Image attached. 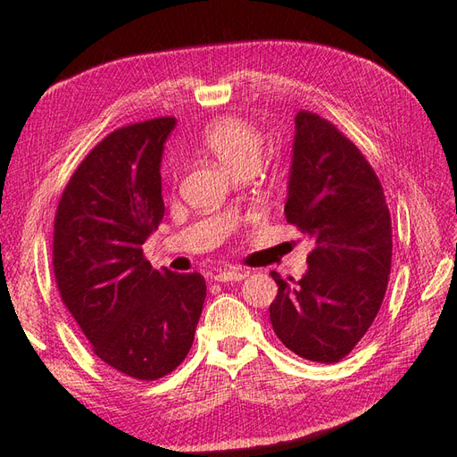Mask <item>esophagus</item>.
Returning <instances> with one entry per match:
<instances>
[{"mask_svg":"<svg viewBox=\"0 0 457 457\" xmlns=\"http://www.w3.org/2000/svg\"><path fill=\"white\" fill-rule=\"evenodd\" d=\"M247 277L245 270H239V269H223L220 273L213 275V280H218V283H231V280H244Z\"/></svg>","mask_w":457,"mask_h":457,"instance_id":"1","label":"esophagus"}]
</instances>
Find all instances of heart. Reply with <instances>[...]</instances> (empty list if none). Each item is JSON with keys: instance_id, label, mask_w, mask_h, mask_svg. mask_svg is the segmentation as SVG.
Here are the masks:
<instances>
[{"instance_id": "heart-1", "label": "heart", "mask_w": 457, "mask_h": 457, "mask_svg": "<svg viewBox=\"0 0 457 457\" xmlns=\"http://www.w3.org/2000/svg\"><path fill=\"white\" fill-rule=\"evenodd\" d=\"M202 143L213 157L231 170L255 169L261 153V135L241 118H220L202 133Z\"/></svg>"}]
</instances>
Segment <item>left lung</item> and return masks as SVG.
<instances>
[{
	"mask_svg": "<svg viewBox=\"0 0 457 457\" xmlns=\"http://www.w3.org/2000/svg\"><path fill=\"white\" fill-rule=\"evenodd\" d=\"M285 216L314 249L300 280L270 273L278 287L270 324L290 352L336 363L381 308L393 257L391 213L361 151L336 125L304 110L295 118Z\"/></svg>",
	"mask_w": 457,
	"mask_h": 457,
	"instance_id": "1",
	"label": "left lung"
}]
</instances>
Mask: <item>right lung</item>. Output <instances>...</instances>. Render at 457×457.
Instances as JSON below:
<instances>
[{"instance_id": "1", "label": "right lung", "mask_w": 457, "mask_h": 457, "mask_svg": "<svg viewBox=\"0 0 457 457\" xmlns=\"http://www.w3.org/2000/svg\"><path fill=\"white\" fill-rule=\"evenodd\" d=\"M174 125L157 118L110 133L74 170L54 218L64 306L104 363L141 381L184 361L206 298L200 273L153 269L141 249L164 216L161 161Z\"/></svg>"}]
</instances>
